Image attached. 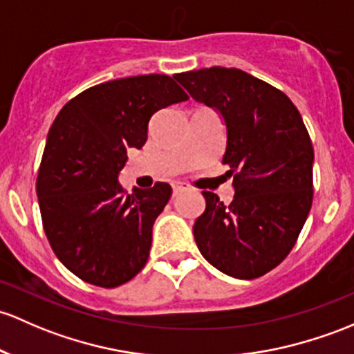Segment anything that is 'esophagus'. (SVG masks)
Instances as JSON below:
<instances>
[{"label":"esophagus","mask_w":354,"mask_h":354,"mask_svg":"<svg viewBox=\"0 0 354 354\" xmlns=\"http://www.w3.org/2000/svg\"><path fill=\"white\" fill-rule=\"evenodd\" d=\"M185 189H188V187L185 183H174L173 185V195L176 196V195H180L181 192H185Z\"/></svg>","instance_id":"34e87169"}]
</instances>
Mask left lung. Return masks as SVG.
I'll return each instance as SVG.
<instances>
[{"label":"left lung","mask_w":354,"mask_h":354,"mask_svg":"<svg viewBox=\"0 0 354 354\" xmlns=\"http://www.w3.org/2000/svg\"><path fill=\"white\" fill-rule=\"evenodd\" d=\"M178 83L225 125L222 165L234 174L229 205L212 192L193 225L203 258L239 280L263 277L295 245L312 207L314 149L288 96L236 68L188 71Z\"/></svg>","instance_id":"obj_1"}]
</instances>
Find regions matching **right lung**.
I'll return each instance as SVG.
<instances>
[{"label": "right lung", "instance_id": "right-lung-1", "mask_svg": "<svg viewBox=\"0 0 354 354\" xmlns=\"http://www.w3.org/2000/svg\"><path fill=\"white\" fill-rule=\"evenodd\" d=\"M188 100L166 74L96 84L62 106L47 136L37 196L52 251L81 280L103 288L132 280L149 258L167 183L127 195L118 176L130 147L147 140L158 110Z\"/></svg>", "mask_w": 354, "mask_h": 354}]
</instances>
